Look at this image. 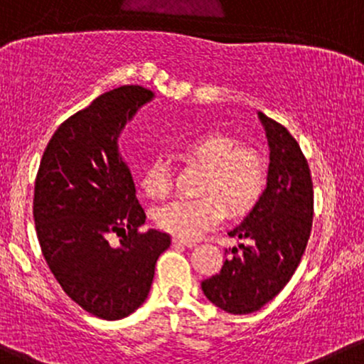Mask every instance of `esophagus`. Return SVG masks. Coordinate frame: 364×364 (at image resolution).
I'll use <instances>...</instances> for the list:
<instances>
[{
    "instance_id": "esophagus-1",
    "label": "esophagus",
    "mask_w": 364,
    "mask_h": 364,
    "mask_svg": "<svg viewBox=\"0 0 364 364\" xmlns=\"http://www.w3.org/2000/svg\"><path fill=\"white\" fill-rule=\"evenodd\" d=\"M176 245H183V247H195L197 245V242L195 240H186V238H178V237H174V240H173Z\"/></svg>"
}]
</instances>
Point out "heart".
Masks as SVG:
<instances>
[{
    "instance_id": "obj_1",
    "label": "heart",
    "mask_w": 364,
    "mask_h": 364,
    "mask_svg": "<svg viewBox=\"0 0 364 364\" xmlns=\"http://www.w3.org/2000/svg\"><path fill=\"white\" fill-rule=\"evenodd\" d=\"M178 157L190 166L203 167L200 193L195 200H178L155 210V223L178 238H197L231 215H245L257 207L269 185V166L264 155L252 146H238L235 138L205 133L188 139ZM143 193L162 200L171 193L173 176L166 161L154 159L139 179Z\"/></svg>"
}]
</instances>
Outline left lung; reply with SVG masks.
Returning <instances> with one entry per match:
<instances>
[{"mask_svg":"<svg viewBox=\"0 0 364 364\" xmlns=\"http://www.w3.org/2000/svg\"><path fill=\"white\" fill-rule=\"evenodd\" d=\"M271 149L269 185L257 207L230 237L249 240L221 271L203 279L202 290L213 304L231 314L259 311L282 292L301 264L314 214L309 164L285 126L259 112Z\"/></svg>","mask_w":364,"mask_h":364,"instance_id":"1","label":"left lung"}]
</instances>
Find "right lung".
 Masks as SVG:
<instances>
[{"instance_id":"1","label":"right lung","mask_w":364,"mask_h":364,"mask_svg":"<svg viewBox=\"0 0 364 364\" xmlns=\"http://www.w3.org/2000/svg\"><path fill=\"white\" fill-rule=\"evenodd\" d=\"M154 93L121 86L63 121L48 141L34 185L41 252L75 304L102 319L129 316L145 302L171 237L139 231L146 215L117 136ZM117 236L119 242H110Z\"/></svg>"}]
</instances>
